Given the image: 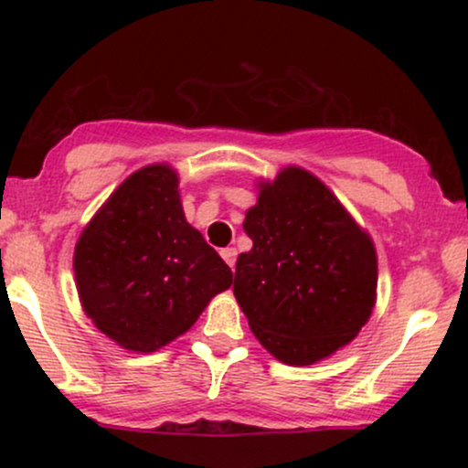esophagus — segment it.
I'll use <instances>...</instances> for the list:
<instances>
[{
  "mask_svg": "<svg viewBox=\"0 0 468 468\" xmlns=\"http://www.w3.org/2000/svg\"><path fill=\"white\" fill-rule=\"evenodd\" d=\"M219 255H222V260L227 261V264L230 266V271H233V268H235V255H238L235 249H222V250H219Z\"/></svg>",
  "mask_w": 468,
  "mask_h": 468,
  "instance_id": "esophagus-1",
  "label": "esophagus"
}]
</instances>
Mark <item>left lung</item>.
<instances>
[{"mask_svg": "<svg viewBox=\"0 0 468 468\" xmlns=\"http://www.w3.org/2000/svg\"><path fill=\"white\" fill-rule=\"evenodd\" d=\"M252 249L235 266L233 292L252 335L288 365H313L347 346L376 299L372 239L332 191L299 166L261 185L246 213Z\"/></svg>", "mask_w": 468, "mask_h": 468, "instance_id": "8db88e82", "label": "left lung"}]
</instances>
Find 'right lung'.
<instances>
[{
	"label": "right lung",
	"mask_w": 468,
	"mask_h": 468,
	"mask_svg": "<svg viewBox=\"0 0 468 468\" xmlns=\"http://www.w3.org/2000/svg\"><path fill=\"white\" fill-rule=\"evenodd\" d=\"M83 310L125 350L154 352L185 335L233 272L186 222L178 176L149 165L112 193L74 249Z\"/></svg>",
	"instance_id": "obj_1"
}]
</instances>
